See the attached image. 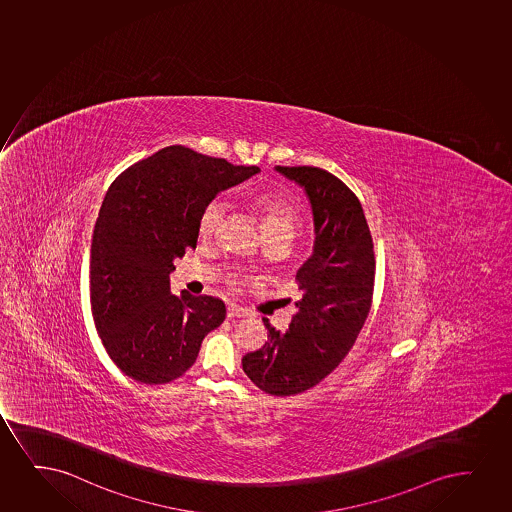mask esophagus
Returning a JSON list of instances; mask_svg holds the SVG:
<instances>
[{
    "label": "esophagus",
    "mask_w": 512,
    "mask_h": 512,
    "mask_svg": "<svg viewBox=\"0 0 512 512\" xmlns=\"http://www.w3.org/2000/svg\"><path fill=\"white\" fill-rule=\"evenodd\" d=\"M227 317L228 318L249 317V311L244 310V308H240V306H237V305H230V306H228Z\"/></svg>",
    "instance_id": "obj_1"
}]
</instances>
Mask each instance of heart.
<instances>
[{
  "mask_svg": "<svg viewBox=\"0 0 512 512\" xmlns=\"http://www.w3.org/2000/svg\"><path fill=\"white\" fill-rule=\"evenodd\" d=\"M253 209L258 213L263 223L266 237L272 235H294V230L298 227V211L289 204L282 201L279 197L272 194H258L253 197ZM228 204L223 199H213L202 207L197 221V230L202 239H211L216 233L220 232L223 221L227 218Z\"/></svg>",
  "mask_w": 512,
  "mask_h": 512,
  "instance_id": "b5f03b06",
  "label": "heart"
}]
</instances>
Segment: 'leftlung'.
I'll list each match as a JSON object with an SVG mask.
<instances>
[{
  "label": "left lung",
  "instance_id": "1",
  "mask_svg": "<svg viewBox=\"0 0 512 512\" xmlns=\"http://www.w3.org/2000/svg\"><path fill=\"white\" fill-rule=\"evenodd\" d=\"M310 201L313 254L296 273L301 298L289 330L263 318L268 341L242 358L261 391L291 396L317 386L353 348L372 303L376 259L362 204L339 178L311 166H275Z\"/></svg>",
  "mask_w": 512,
  "mask_h": 512
}]
</instances>
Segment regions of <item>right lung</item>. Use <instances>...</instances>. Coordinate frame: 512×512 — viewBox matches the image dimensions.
<instances>
[{
	"label": "right lung",
	"instance_id": "obj_1",
	"mask_svg": "<svg viewBox=\"0 0 512 512\" xmlns=\"http://www.w3.org/2000/svg\"><path fill=\"white\" fill-rule=\"evenodd\" d=\"M171 145L117 176L91 240V310L112 362L126 376L164 384L183 376L202 339L227 317L221 299L169 289L175 259L197 246L202 207L258 175Z\"/></svg>",
	"mask_w": 512,
	"mask_h": 512
}]
</instances>
